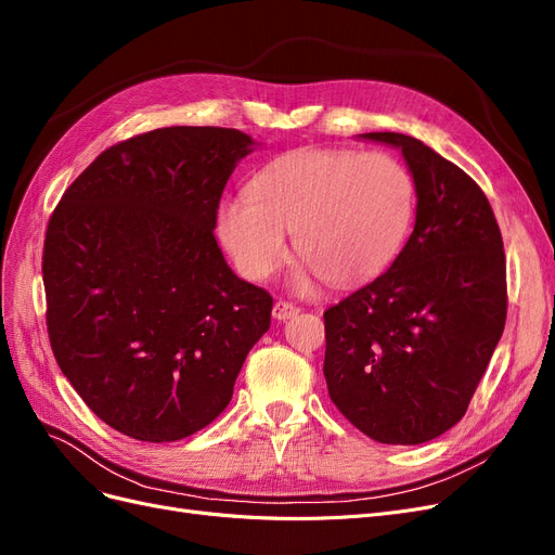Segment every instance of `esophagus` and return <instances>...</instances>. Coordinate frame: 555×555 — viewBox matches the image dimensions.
I'll list each match as a JSON object with an SVG mask.
<instances>
[{
    "label": "esophagus",
    "mask_w": 555,
    "mask_h": 555,
    "mask_svg": "<svg viewBox=\"0 0 555 555\" xmlns=\"http://www.w3.org/2000/svg\"><path fill=\"white\" fill-rule=\"evenodd\" d=\"M297 312H299L297 306H293L291 301H283V299H279V301L274 304V308H272V315H274V320H279V322H285V320L295 318Z\"/></svg>",
    "instance_id": "34e87169"
}]
</instances>
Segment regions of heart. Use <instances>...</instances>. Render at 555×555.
<instances>
[{
	"instance_id": "obj_1",
	"label": "heart",
	"mask_w": 555,
	"mask_h": 555,
	"mask_svg": "<svg viewBox=\"0 0 555 555\" xmlns=\"http://www.w3.org/2000/svg\"><path fill=\"white\" fill-rule=\"evenodd\" d=\"M415 206V179L390 154L297 150L262 167L249 192L220 204L218 237L240 272L264 279L293 231L299 287L315 276L351 285L388 268L411 233Z\"/></svg>"
}]
</instances>
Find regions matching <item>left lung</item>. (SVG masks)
Listing matches in <instances>:
<instances>
[{"label":"left lung","mask_w":555,"mask_h":555,"mask_svg":"<svg viewBox=\"0 0 555 555\" xmlns=\"http://www.w3.org/2000/svg\"><path fill=\"white\" fill-rule=\"evenodd\" d=\"M401 150L415 229L395 262L324 312L331 401L383 444H422L467 413L505 326V254L492 206L461 167L413 135Z\"/></svg>","instance_id":"obj_1"}]
</instances>
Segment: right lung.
Listing matches in <instances>:
<instances>
[{"instance_id":"1","label":"right lung","mask_w":555,"mask_h":555,"mask_svg":"<svg viewBox=\"0 0 555 555\" xmlns=\"http://www.w3.org/2000/svg\"><path fill=\"white\" fill-rule=\"evenodd\" d=\"M256 147L220 127L142 133L94 158L52 212V351L90 411L133 440L208 426L270 328V293L235 276L212 235L222 190Z\"/></svg>"}]
</instances>
